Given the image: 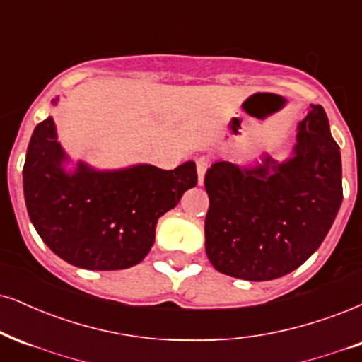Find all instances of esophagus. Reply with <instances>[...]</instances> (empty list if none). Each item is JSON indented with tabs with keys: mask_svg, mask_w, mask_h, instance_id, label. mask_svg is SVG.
Here are the masks:
<instances>
[{
	"mask_svg": "<svg viewBox=\"0 0 362 362\" xmlns=\"http://www.w3.org/2000/svg\"><path fill=\"white\" fill-rule=\"evenodd\" d=\"M208 166H209V159L208 158L196 159V171H198L199 186L204 185V174H206V171H208Z\"/></svg>",
	"mask_w": 362,
	"mask_h": 362,
	"instance_id": "34e87169",
	"label": "esophagus"
}]
</instances>
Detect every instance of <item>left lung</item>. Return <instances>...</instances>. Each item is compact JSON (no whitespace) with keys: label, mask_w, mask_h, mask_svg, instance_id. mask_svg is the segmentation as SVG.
<instances>
[{"label":"left lung","mask_w":362,"mask_h":362,"mask_svg":"<svg viewBox=\"0 0 362 362\" xmlns=\"http://www.w3.org/2000/svg\"><path fill=\"white\" fill-rule=\"evenodd\" d=\"M282 163L216 160L204 176L206 255L221 274L263 282L293 272L320 247L342 203L341 151L322 105L298 122Z\"/></svg>","instance_id":"1"}]
</instances>
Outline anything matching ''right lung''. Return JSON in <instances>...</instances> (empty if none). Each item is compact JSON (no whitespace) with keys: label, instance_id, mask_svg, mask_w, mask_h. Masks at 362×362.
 I'll use <instances>...</instances> for the list:
<instances>
[{"label":"right lung","instance_id":"add662e5","mask_svg":"<svg viewBox=\"0 0 362 362\" xmlns=\"http://www.w3.org/2000/svg\"><path fill=\"white\" fill-rule=\"evenodd\" d=\"M70 163L47 117L26 151V209L47 247L86 270H124L144 260L159 218L198 182L193 160L173 171L151 164L95 169L83 160L70 169Z\"/></svg>","mask_w":362,"mask_h":362}]
</instances>
